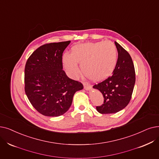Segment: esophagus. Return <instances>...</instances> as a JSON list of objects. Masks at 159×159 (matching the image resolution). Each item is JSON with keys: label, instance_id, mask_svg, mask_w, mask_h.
I'll list each match as a JSON object with an SVG mask.
<instances>
[{"label": "esophagus", "instance_id": "34e87169", "mask_svg": "<svg viewBox=\"0 0 159 159\" xmlns=\"http://www.w3.org/2000/svg\"><path fill=\"white\" fill-rule=\"evenodd\" d=\"M83 85H84V89H87V90H88V89H91V88H92L90 84H89V82H87V81L83 82Z\"/></svg>", "mask_w": 159, "mask_h": 159}]
</instances>
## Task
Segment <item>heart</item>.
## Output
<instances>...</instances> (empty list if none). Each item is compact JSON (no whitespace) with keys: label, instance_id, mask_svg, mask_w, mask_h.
Wrapping results in <instances>:
<instances>
[{"label":"heart","instance_id":"heart-1","mask_svg":"<svg viewBox=\"0 0 159 159\" xmlns=\"http://www.w3.org/2000/svg\"><path fill=\"white\" fill-rule=\"evenodd\" d=\"M118 62V50L109 41L89 42L73 47L70 54L63 56V64L68 74L75 77L79 74L77 63L82 72L92 80L108 79L114 71Z\"/></svg>","mask_w":159,"mask_h":159}]
</instances>
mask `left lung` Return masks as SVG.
I'll list each match as a JSON object with an SVG mask.
<instances>
[{"instance_id": "left-lung-1", "label": "left lung", "mask_w": 159, "mask_h": 159, "mask_svg": "<svg viewBox=\"0 0 159 159\" xmlns=\"http://www.w3.org/2000/svg\"><path fill=\"white\" fill-rule=\"evenodd\" d=\"M118 52V62L112 75L93 88L102 93L104 101L96 109L101 114L116 113L125 108L130 101L135 84V70L129 52L115 41Z\"/></svg>"}]
</instances>
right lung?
Here are the masks:
<instances>
[{"instance_id":"obj_1","label":"right lung","mask_w":159,"mask_h":159,"mask_svg":"<svg viewBox=\"0 0 159 159\" xmlns=\"http://www.w3.org/2000/svg\"><path fill=\"white\" fill-rule=\"evenodd\" d=\"M71 41L46 43L34 51L25 67V92L37 111L45 116H59L71 105L80 82L69 78L62 70V54Z\"/></svg>"}]
</instances>
